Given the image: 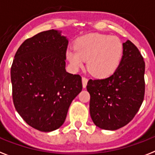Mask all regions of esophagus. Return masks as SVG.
<instances>
[{
  "instance_id": "obj_1",
  "label": "esophagus",
  "mask_w": 155,
  "mask_h": 155,
  "mask_svg": "<svg viewBox=\"0 0 155 155\" xmlns=\"http://www.w3.org/2000/svg\"><path fill=\"white\" fill-rule=\"evenodd\" d=\"M87 82H88V79L85 77H82V86L83 88H85L87 85Z\"/></svg>"
}]
</instances>
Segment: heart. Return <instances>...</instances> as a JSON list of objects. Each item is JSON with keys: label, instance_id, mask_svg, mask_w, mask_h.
<instances>
[{"label": "heart", "instance_id": "1", "mask_svg": "<svg viewBox=\"0 0 155 155\" xmlns=\"http://www.w3.org/2000/svg\"><path fill=\"white\" fill-rule=\"evenodd\" d=\"M75 51H70L66 58L74 68L84 66L96 78H107L116 71L120 62L123 46L116 37L101 34H89L75 42Z\"/></svg>", "mask_w": 155, "mask_h": 155}]
</instances>
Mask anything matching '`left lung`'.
<instances>
[{
    "label": "left lung",
    "mask_w": 155,
    "mask_h": 155,
    "mask_svg": "<svg viewBox=\"0 0 155 155\" xmlns=\"http://www.w3.org/2000/svg\"><path fill=\"white\" fill-rule=\"evenodd\" d=\"M123 57L114 72L107 78L90 80L89 112L96 126L117 130L132 120L143 101L145 62L130 40L123 43Z\"/></svg>",
    "instance_id": "8db88e82"
}]
</instances>
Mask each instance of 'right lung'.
Segmentation results:
<instances>
[{"label":"right lung","instance_id":"1","mask_svg":"<svg viewBox=\"0 0 155 155\" xmlns=\"http://www.w3.org/2000/svg\"><path fill=\"white\" fill-rule=\"evenodd\" d=\"M67 46L57 31H45L24 41L12 64L14 106L28 124L43 132L63 124L82 89L81 77L65 69Z\"/></svg>","mask_w":155,"mask_h":155}]
</instances>
